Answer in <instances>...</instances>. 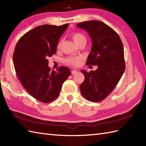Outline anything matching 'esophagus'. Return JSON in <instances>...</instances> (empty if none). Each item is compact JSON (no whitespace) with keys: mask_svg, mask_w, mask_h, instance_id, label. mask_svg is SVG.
<instances>
[{"mask_svg":"<svg viewBox=\"0 0 146 146\" xmlns=\"http://www.w3.org/2000/svg\"><path fill=\"white\" fill-rule=\"evenodd\" d=\"M76 73H77V71L76 70H71V74H72V75H75V74H76Z\"/></svg>","mask_w":146,"mask_h":146,"instance_id":"34e87169","label":"esophagus"}]
</instances>
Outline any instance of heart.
Instances as JSON below:
<instances>
[{
	"instance_id": "obj_1",
	"label": "heart",
	"mask_w": 146,
	"mask_h": 146,
	"mask_svg": "<svg viewBox=\"0 0 146 146\" xmlns=\"http://www.w3.org/2000/svg\"><path fill=\"white\" fill-rule=\"evenodd\" d=\"M72 38L76 44L78 45L80 43L84 42L86 43V38L84 34L81 32H74L71 35ZM61 42H59L57 44V49L61 48ZM82 58L78 56H70L64 59V63L73 66H78L82 63Z\"/></svg>"
}]
</instances>
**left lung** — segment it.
Here are the masks:
<instances>
[{"mask_svg": "<svg viewBox=\"0 0 146 146\" xmlns=\"http://www.w3.org/2000/svg\"><path fill=\"white\" fill-rule=\"evenodd\" d=\"M76 26L86 30L92 41L86 65L98 66L95 71H81L85 80L80 91L86 100L100 102L113 90L125 71L122 42L113 29L100 21H85Z\"/></svg>", "mask_w": 146, "mask_h": 146, "instance_id": "8db88e82", "label": "left lung"}]
</instances>
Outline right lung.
I'll use <instances>...</instances> for the list:
<instances>
[{
  "mask_svg": "<svg viewBox=\"0 0 146 146\" xmlns=\"http://www.w3.org/2000/svg\"><path fill=\"white\" fill-rule=\"evenodd\" d=\"M68 25L38 26L24 34L15 46L13 63L18 78L29 94L42 103L57 98L71 74L66 66L56 71L48 65V58L56 53L59 39Z\"/></svg>",
  "mask_w": 146,
  "mask_h": 146,
  "instance_id": "right-lung-1",
  "label": "right lung"
}]
</instances>
